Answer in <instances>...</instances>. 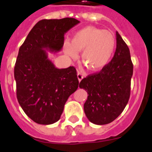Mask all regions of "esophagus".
<instances>
[{"mask_svg": "<svg viewBox=\"0 0 152 152\" xmlns=\"http://www.w3.org/2000/svg\"><path fill=\"white\" fill-rule=\"evenodd\" d=\"M83 78V76L82 75V74H80V73L78 72V73H77V79H78V81H79V82H80V81L82 80Z\"/></svg>", "mask_w": 152, "mask_h": 152, "instance_id": "34e87169", "label": "esophagus"}]
</instances>
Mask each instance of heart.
<instances>
[{"label": "heart", "instance_id": "heart-1", "mask_svg": "<svg viewBox=\"0 0 152 152\" xmlns=\"http://www.w3.org/2000/svg\"><path fill=\"white\" fill-rule=\"evenodd\" d=\"M116 49V39L111 31L86 26L73 35L72 42L64 43L66 55L77 60L82 52V62L88 70L100 71L108 65Z\"/></svg>", "mask_w": 152, "mask_h": 152}]
</instances>
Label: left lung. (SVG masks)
I'll return each instance as SVG.
<instances>
[{
  "instance_id": "obj_1",
  "label": "left lung",
  "mask_w": 152,
  "mask_h": 152,
  "mask_svg": "<svg viewBox=\"0 0 152 152\" xmlns=\"http://www.w3.org/2000/svg\"><path fill=\"white\" fill-rule=\"evenodd\" d=\"M117 48L111 62L97 74L83 78L79 84L88 93L84 112L88 121L105 125L115 121L125 109L130 97L133 64L130 51L116 31Z\"/></svg>"
}]
</instances>
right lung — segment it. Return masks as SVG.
<instances>
[{
	"mask_svg": "<svg viewBox=\"0 0 152 152\" xmlns=\"http://www.w3.org/2000/svg\"><path fill=\"white\" fill-rule=\"evenodd\" d=\"M79 23L72 18L40 20L19 49L14 72L17 98L26 115L37 124L59 121L66 102L78 88L75 69L57 68L48 52H60L64 34Z\"/></svg>",
	"mask_w": 152,
	"mask_h": 152,
	"instance_id": "add662e5",
	"label": "right lung"
}]
</instances>
